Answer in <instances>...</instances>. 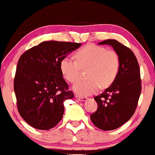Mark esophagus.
Here are the masks:
<instances>
[{
  "mask_svg": "<svg viewBox=\"0 0 155 155\" xmlns=\"http://www.w3.org/2000/svg\"><path fill=\"white\" fill-rule=\"evenodd\" d=\"M75 97H76V98L78 99V101H87V97H81V96H78V95H76L75 96Z\"/></svg>",
  "mask_w": 155,
  "mask_h": 155,
  "instance_id": "1",
  "label": "esophagus"
}]
</instances>
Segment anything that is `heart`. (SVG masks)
I'll use <instances>...</instances> for the list:
<instances>
[{
	"label": "heart",
	"instance_id": "1",
	"mask_svg": "<svg viewBox=\"0 0 155 155\" xmlns=\"http://www.w3.org/2000/svg\"><path fill=\"white\" fill-rule=\"evenodd\" d=\"M76 61L64 57L60 62V70L64 78L75 83L81 77V68L86 69L87 80L78 82L73 91L78 96L95 94L101 86L108 87L116 80L120 68V58L114 50H107L101 45L88 44L75 52Z\"/></svg>",
	"mask_w": 155,
	"mask_h": 155
}]
</instances>
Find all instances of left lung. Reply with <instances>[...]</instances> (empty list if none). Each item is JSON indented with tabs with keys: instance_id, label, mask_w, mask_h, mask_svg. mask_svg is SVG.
Here are the masks:
<instances>
[{
	"instance_id": "left-lung-1",
	"label": "left lung",
	"mask_w": 155,
	"mask_h": 155,
	"mask_svg": "<svg viewBox=\"0 0 155 155\" xmlns=\"http://www.w3.org/2000/svg\"><path fill=\"white\" fill-rule=\"evenodd\" d=\"M99 45H110L120 58L119 71L115 81L102 94L94 97L97 110L91 114L93 124L104 131L118 129L134 114L141 91L140 68L132 50L115 39Z\"/></svg>"
}]
</instances>
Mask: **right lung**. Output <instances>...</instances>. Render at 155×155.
Wrapping results in <instances>:
<instances>
[{
  "label": "right lung",
  "mask_w": 155,
  "mask_h": 155,
  "mask_svg": "<svg viewBox=\"0 0 155 155\" xmlns=\"http://www.w3.org/2000/svg\"><path fill=\"white\" fill-rule=\"evenodd\" d=\"M81 43L58 41L41 42L25 51L19 59L14 92L20 116L29 126L48 130L64 113V101L74 97L63 78L60 62Z\"/></svg>",
  "instance_id": "1"
}]
</instances>
